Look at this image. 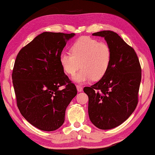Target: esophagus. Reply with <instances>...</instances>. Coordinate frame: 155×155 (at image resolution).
Masks as SVG:
<instances>
[{
	"label": "esophagus",
	"mask_w": 155,
	"mask_h": 155,
	"mask_svg": "<svg viewBox=\"0 0 155 155\" xmlns=\"http://www.w3.org/2000/svg\"><path fill=\"white\" fill-rule=\"evenodd\" d=\"M76 87H77L78 91H80V92H81V91H83V87H82L81 86H80V85H78Z\"/></svg>",
	"instance_id": "34e87169"
}]
</instances>
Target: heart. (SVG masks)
Returning <instances> with one entry per match:
<instances>
[{
  "label": "heart",
  "mask_w": 155,
  "mask_h": 155,
  "mask_svg": "<svg viewBox=\"0 0 155 155\" xmlns=\"http://www.w3.org/2000/svg\"><path fill=\"white\" fill-rule=\"evenodd\" d=\"M112 51L106 42L88 37L79 38L71 47V53L62 52L59 62L65 74L74 75L80 68L73 80L85 84L91 80H97L108 71L111 64Z\"/></svg>",
  "instance_id": "b5f03b06"
}]
</instances>
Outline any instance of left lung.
<instances>
[{
  "label": "left lung",
  "mask_w": 155,
  "mask_h": 155,
  "mask_svg": "<svg viewBox=\"0 0 155 155\" xmlns=\"http://www.w3.org/2000/svg\"><path fill=\"white\" fill-rule=\"evenodd\" d=\"M112 49L111 64L100 81L84 91L88 96V114L97 128L108 130L126 120L138 104L141 67L134 49L111 31L94 33Z\"/></svg>",
  "instance_id": "8db88e82"
}]
</instances>
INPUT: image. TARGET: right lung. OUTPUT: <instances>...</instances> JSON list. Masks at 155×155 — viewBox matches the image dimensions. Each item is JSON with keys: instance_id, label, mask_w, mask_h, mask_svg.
Instances as JSON below:
<instances>
[{"instance_id": "1", "label": "right lung", "mask_w": 155, "mask_h": 155, "mask_svg": "<svg viewBox=\"0 0 155 155\" xmlns=\"http://www.w3.org/2000/svg\"><path fill=\"white\" fill-rule=\"evenodd\" d=\"M75 33L44 32L23 47L16 58L12 79L18 108L35 127L53 131L62 126L65 110L77 95L59 62ZM65 85L64 89L59 87Z\"/></svg>"}]
</instances>
